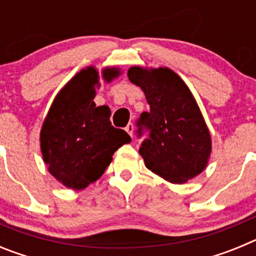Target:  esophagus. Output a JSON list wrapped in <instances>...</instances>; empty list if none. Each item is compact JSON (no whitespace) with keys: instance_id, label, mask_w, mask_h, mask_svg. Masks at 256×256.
Listing matches in <instances>:
<instances>
[{"instance_id":"34e87169","label":"esophagus","mask_w":256,"mask_h":256,"mask_svg":"<svg viewBox=\"0 0 256 256\" xmlns=\"http://www.w3.org/2000/svg\"><path fill=\"white\" fill-rule=\"evenodd\" d=\"M126 130L128 132V134H130V137H133V130H134V126H133L132 123H130L128 126H126Z\"/></svg>"}]
</instances>
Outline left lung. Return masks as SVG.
I'll use <instances>...</instances> for the list:
<instances>
[{
  "mask_svg": "<svg viewBox=\"0 0 256 256\" xmlns=\"http://www.w3.org/2000/svg\"><path fill=\"white\" fill-rule=\"evenodd\" d=\"M128 78L141 87L150 112L137 120L148 138L140 146L146 168L172 183H184L206 168L212 137L190 88L169 68L132 66Z\"/></svg>",
  "mask_w": 256,
  "mask_h": 256,
  "instance_id": "left-lung-1",
  "label": "left lung"
}]
</instances>
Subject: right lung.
Returning <instances> with one entry per match:
<instances>
[{"label": "right lung", "mask_w": 256, "mask_h": 256, "mask_svg": "<svg viewBox=\"0 0 256 256\" xmlns=\"http://www.w3.org/2000/svg\"><path fill=\"white\" fill-rule=\"evenodd\" d=\"M120 74L116 68L102 70L110 82ZM98 72L80 70L55 97L40 130V150L50 173L68 188L83 190L101 177L112 155L130 134L110 122L108 106H96Z\"/></svg>", "instance_id": "obj_1"}]
</instances>
